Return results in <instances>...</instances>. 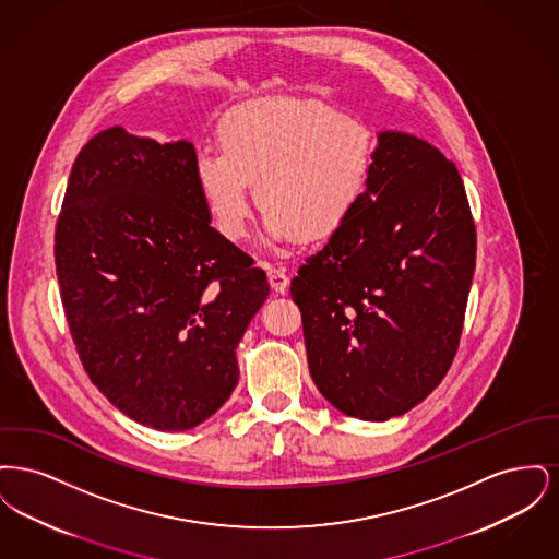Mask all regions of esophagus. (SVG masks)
<instances>
[{
  "label": "esophagus",
  "instance_id": "esophagus-1",
  "mask_svg": "<svg viewBox=\"0 0 559 559\" xmlns=\"http://www.w3.org/2000/svg\"><path fill=\"white\" fill-rule=\"evenodd\" d=\"M267 281H270V287L276 293H285L289 287V276L285 267L267 266Z\"/></svg>",
  "mask_w": 559,
  "mask_h": 559
}]
</instances>
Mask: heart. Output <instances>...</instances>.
<instances>
[{
    "instance_id": "b5f03b06",
    "label": "heart",
    "mask_w": 559,
    "mask_h": 559,
    "mask_svg": "<svg viewBox=\"0 0 559 559\" xmlns=\"http://www.w3.org/2000/svg\"><path fill=\"white\" fill-rule=\"evenodd\" d=\"M217 140L197 148L194 178L213 226L230 240L249 230V185L270 239L319 240L346 224L371 178V128L314 100L245 103L219 121Z\"/></svg>"
}]
</instances>
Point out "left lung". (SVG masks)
<instances>
[{
	"label": "left lung",
	"instance_id": "1",
	"mask_svg": "<svg viewBox=\"0 0 559 559\" xmlns=\"http://www.w3.org/2000/svg\"><path fill=\"white\" fill-rule=\"evenodd\" d=\"M476 270V224L452 160L381 132L362 201L292 278L310 374L365 421L404 415L444 379Z\"/></svg>",
	"mask_w": 559,
	"mask_h": 559
}]
</instances>
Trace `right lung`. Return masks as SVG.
Returning <instances> with one entry per match:
<instances>
[{"label":"right lung","instance_id":"obj_1","mask_svg":"<svg viewBox=\"0 0 559 559\" xmlns=\"http://www.w3.org/2000/svg\"><path fill=\"white\" fill-rule=\"evenodd\" d=\"M194 146L115 126L73 163L53 233L71 337L92 383L160 431L203 424L239 383L235 349L266 272L213 230Z\"/></svg>","mask_w":559,"mask_h":559}]
</instances>
